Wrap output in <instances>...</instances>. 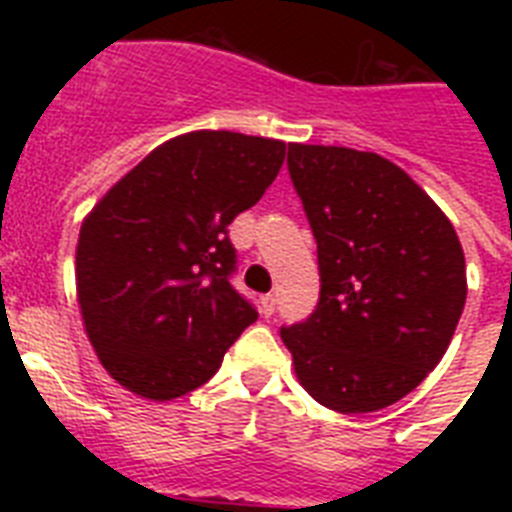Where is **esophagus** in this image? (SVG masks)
Returning <instances> with one entry per match:
<instances>
[{
	"instance_id": "34e87169",
	"label": "esophagus",
	"mask_w": 512,
	"mask_h": 512,
	"mask_svg": "<svg viewBox=\"0 0 512 512\" xmlns=\"http://www.w3.org/2000/svg\"><path fill=\"white\" fill-rule=\"evenodd\" d=\"M260 313H263L265 319H271L273 313H276V295L260 297Z\"/></svg>"
}]
</instances>
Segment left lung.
I'll return each mask as SVG.
<instances>
[{
    "instance_id": "8db88e82",
    "label": "left lung",
    "mask_w": 512,
    "mask_h": 512,
    "mask_svg": "<svg viewBox=\"0 0 512 512\" xmlns=\"http://www.w3.org/2000/svg\"><path fill=\"white\" fill-rule=\"evenodd\" d=\"M287 164L319 244L321 297L281 340L321 406L385 409L412 393L452 342L468 297L457 231L380 154L289 143Z\"/></svg>"
}]
</instances>
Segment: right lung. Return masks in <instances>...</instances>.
Returning a JSON list of instances; mask_svg holds the SVG:
<instances>
[{"instance_id": "add662e5", "label": "right lung", "mask_w": 512, "mask_h": 512, "mask_svg": "<svg viewBox=\"0 0 512 512\" xmlns=\"http://www.w3.org/2000/svg\"><path fill=\"white\" fill-rule=\"evenodd\" d=\"M287 143L228 130L170 138L84 217L76 300L124 390L172 401L201 388L257 319L231 287L228 225L276 180Z\"/></svg>"}]
</instances>
